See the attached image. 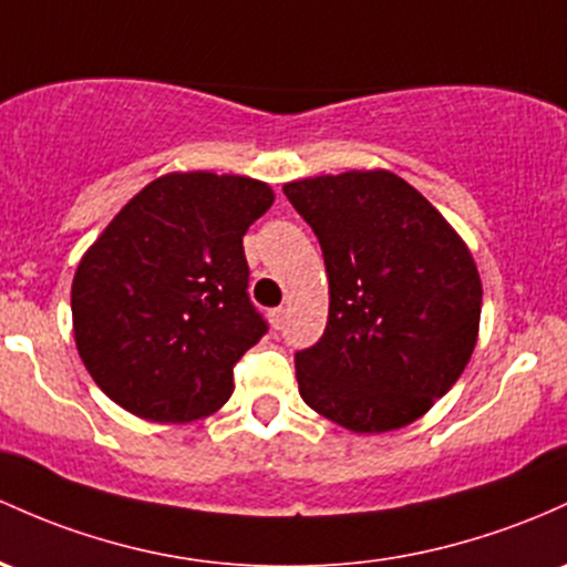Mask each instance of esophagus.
Segmentation results:
<instances>
[{"label": "esophagus", "mask_w": 567, "mask_h": 567, "mask_svg": "<svg viewBox=\"0 0 567 567\" xmlns=\"http://www.w3.org/2000/svg\"><path fill=\"white\" fill-rule=\"evenodd\" d=\"M269 322H271V328H282V322H285V309L282 307H274V309H269Z\"/></svg>", "instance_id": "esophagus-1"}]
</instances>
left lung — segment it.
<instances>
[{
  "mask_svg": "<svg viewBox=\"0 0 567 567\" xmlns=\"http://www.w3.org/2000/svg\"><path fill=\"white\" fill-rule=\"evenodd\" d=\"M312 226L328 274L326 333L296 352L298 393L354 433L420 420L468 365L482 279L439 209L393 172L285 185Z\"/></svg>",
  "mask_w": 567,
  "mask_h": 567,
  "instance_id": "left-lung-1",
  "label": "left lung"
}]
</instances>
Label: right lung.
Segmentation results:
<instances>
[{"label": "right lung", "instance_id": "right-lung-1", "mask_svg": "<svg viewBox=\"0 0 567 567\" xmlns=\"http://www.w3.org/2000/svg\"><path fill=\"white\" fill-rule=\"evenodd\" d=\"M266 183L174 172L145 185L80 260L78 352L142 420L190 422L234 393V365L269 331L247 296L241 236L271 207Z\"/></svg>", "mask_w": 567, "mask_h": 567}]
</instances>
